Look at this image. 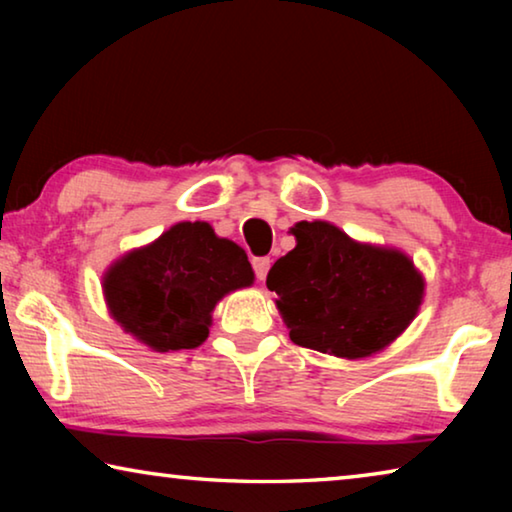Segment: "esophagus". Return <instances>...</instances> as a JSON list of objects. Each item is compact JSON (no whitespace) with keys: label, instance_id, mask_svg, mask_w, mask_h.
<instances>
[{"label":"esophagus","instance_id":"34e87169","mask_svg":"<svg viewBox=\"0 0 512 512\" xmlns=\"http://www.w3.org/2000/svg\"><path fill=\"white\" fill-rule=\"evenodd\" d=\"M271 264H273L271 257H255L253 259V268H255L257 280H266V273H268V268H271Z\"/></svg>","mask_w":512,"mask_h":512}]
</instances>
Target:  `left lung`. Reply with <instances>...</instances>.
I'll list each match as a JSON object with an SVG mask.
<instances>
[{
  "label": "left lung",
  "instance_id": "1",
  "mask_svg": "<svg viewBox=\"0 0 512 512\" xmlns=\"http://www.w3.org/2000/svg\"><path fill=\"white\" fill-rule=\"evenodd\" d=\"M296 248L266 277L296 345L343 359L381 352L418 314L424 277L395 248L359 244L327 221L291 228Z\"/></svg>",
  "mask_w": 512,
  "mask_h": 512
}]
</instances>
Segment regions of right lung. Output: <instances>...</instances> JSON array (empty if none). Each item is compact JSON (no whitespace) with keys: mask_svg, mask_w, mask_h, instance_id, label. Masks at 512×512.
<instances>
[{"mask_svg":"<svg viewBox=\"0 0 512 512\" xmlns=\"http://www.w3.org/2000/svg\"><path fill=\"white\" fill-rule=\"evenodd\" d=\"M253 280L235 241L205 221H183L117 259L103 275V296L124 332L155 352L192 350L210 334L216 302Z\"/></svg>","mask_w":512,"mask_h":512,"instance_id":"right-lung-1","label":"right lung"}]
</instances>
